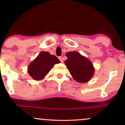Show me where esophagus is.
<instances>
[{
	"instance_id": "34e87169",
	"label": "esophagus",
	"mask_w": 125,
	"mask_h": 125,
	"mask_svg": "<svg viewBox=\"0 0 125 125\" xmlns=\"http://www.w3.org/2000/svg\"><path fill=\"white\" fill-rule=\"evenodd\" d=\"M59 59L60 60V61H61V62H63V59L62 57H61V56L59 57Z\"/></svg>"
}]
</instances>
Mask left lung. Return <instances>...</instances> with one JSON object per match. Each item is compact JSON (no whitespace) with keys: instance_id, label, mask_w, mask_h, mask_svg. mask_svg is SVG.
<instances>
[{"instance_id":"left-lung-1","label":"left lung","mask_w":125,"mask_h":125,"mask_svg":"<svg viewBox=\"0 0 125 125\" xmlns=\"http://www.w3.org/2000/svg\"><path fill=\"white\" fill-rule=\"evenodd\" d=\"M66 56L67 59L64 63L74 79L79 83L89 81L94 71L91 62L76 52H67Z\"/></svg>"}]
</instances>
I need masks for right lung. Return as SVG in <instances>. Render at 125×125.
<instances>
[{
	"label": "right lung",
	"instance_id": "1",
	"mask_svg": "<svg viewBox=\"0 0 125 125\" xmlns=\"http://www.w3.org/2000/svg\"><path fill=\"white\" fill-rule=\"evenodd\" d=\"M60 63L54 55L47 52H42L28 67V73L35 80H40L45 76L54 64Z\"/></svg>",
	"mask_w": 125,
	"mask_h": 125
}]
</instances>
